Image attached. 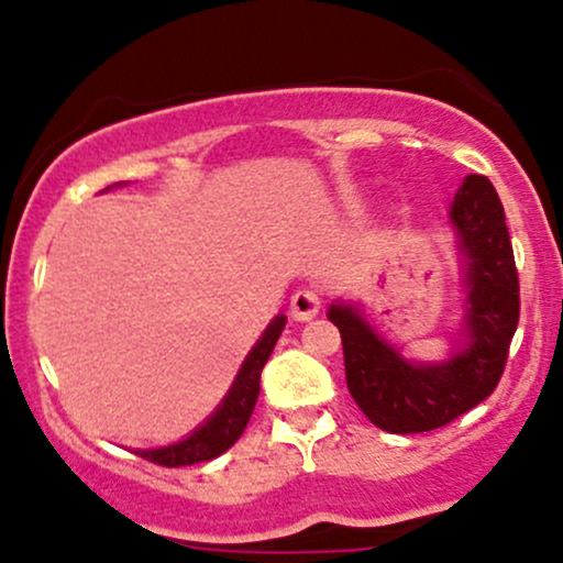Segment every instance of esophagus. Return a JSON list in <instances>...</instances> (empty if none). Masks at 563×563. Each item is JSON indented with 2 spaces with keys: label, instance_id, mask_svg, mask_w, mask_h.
<instances>
[{
  "label": "esophagus",
  "instance_id": "esophagus-1",
  "mask_svg": "<svg viewBox=\"0 0 563 563\" xmlns=\"http://www.w3.org/2000/svg\"><path fill=\"white\" fill-rule=\"evenodd\" d=\"M322 307V299H320V290L317 288H299L294 294V299H290V317H294L296 322H307L311 317L317 314Z\"/></svg>",
  "mask_w": 563,
  "mask_h": 563
}]
</instances>
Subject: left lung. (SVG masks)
Wrapping results in <instances>:
<instances>
[{
  "label": "left lung",
  "mask_w": 563,
  "mask_h": 563,
  "mask_svg": "<svg viewBox=\"0 0 563 563\" xmlns=\"http://www.w3.org/2000/svg\"><path fill=\"white\" fill-rule=\"evenodd\" d=\"M466 269V349L443 364H409L356 309L333 303L349 393L385 432H430L498 388L519 324V275L504 207L485 175H466L451 207Z\"/></svg>",
  "instance_id": "1"
}]
</instances>
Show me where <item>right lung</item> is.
Segmentation results:
<instances>
[{"mask_svg": "<svg viewBox=\"0 0 563 563\" xmlns=\"http://www.w3.org/2000/svg\"><path fill=\"white\" fill-rule=\"evenodd\" d=\"M283 328H286V317H275L273 324L264 330L262 341L252 349V354L246 356L243 367L235 377L233 388L225 396V401L220 404V409L209 417L207 424H201L191 438L180 440V443L167 445V449H154V451H135L146 462L159 464V466H191L217 459L220 453H225L230 445L235 443L246 430L249 419L260 398V377L264 364H267L269 354H273L277 338H280Z\"/></svg>", "mask_w": 563, "mask_h": 563, "instance_id": "add662e5", "label": "right lung"}]
</instances>
